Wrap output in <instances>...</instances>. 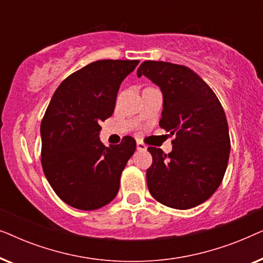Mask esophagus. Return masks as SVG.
I'll use <instances>...</instances> for the list:
<instances>
[{"label":"esophagus","instance_id":"1","mask_svg":"<svg viewBox=\"0 0 263 263\" xmlns=\"http://www.w3.org/2000/svg\"><path fill=\"white\" fill-rule=\"evenodd\" d=\"M136 148H138V151H146L147 146L143 142L138 141V142H136Z\"/></svg>","mask_w":263,"mask_h":263}]
</instances>
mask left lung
Here are the masks:
<instances>
[{"instance_id":"1","label":"left lung","mask_w":263,"mask_h":263,"mask_svg":"<svg viewBox=\"0 0 263 263\" xmlns=\"http://www.w3.org/2000/svg\"><path fill=\"white\" fill-rule=\"evenodd\" d=\"M145 75L163 93L160 128L175 135L172 152L148 147L152 165L146 172L154 199L176 210H189L210 199L229 163V125L212 88L190 68L163 61H145Z\"/></svg>"}]
</instances>
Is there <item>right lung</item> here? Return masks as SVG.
Instances as JSON below:
<instances>
[{
    "mask_svg": "<svg viewBox=\"0 0 263 263\" xmlns=\"http://www.w3.org/2000/svg\"><path fill=\"white\" fill-rule=\"evenodd\" d=\"M139 61L100 60L69 75L53 93L41 124L42 166L63 202L95 211L111 202L136 149L132 136L120 145L100 142V122L112 115L120 85Z\"/></svg>",
    "mask_w": 263,
    "mask_h": 263,
    "instance_id": "1",
    "label": "right lung"
}]
</instances>
